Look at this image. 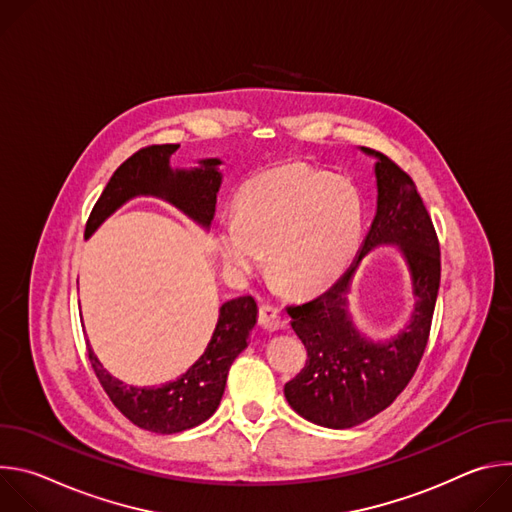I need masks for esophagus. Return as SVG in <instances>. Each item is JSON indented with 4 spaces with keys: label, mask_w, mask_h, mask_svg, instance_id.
Instances as JSON below:
<instances>
[{
    "label": "esophagus",
    "mask_w": 512,
    "mask_h": 512,
    "mask_svg": "<svg viewBox=\"0 0 512 512\" xmlns=\"http://www.w3.org/2000/svg\"><path fill=\"white\" fill-rule=\"evenodd\" d=\"M259 324L267 330V332H275L283 326V320H281V314L277 308L273 306H261L259 308Z\"/></svg>",
    "instance_id": "1"
}]
</instances>
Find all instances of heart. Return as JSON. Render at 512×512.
<instances>
[{"instance_id":"1","label":"heart","mask_w":512,"mask_h":512,"mask_svg":"<svg viewBox=\"0 0 512 512\" xmlns=\"http://www.w3.org/2000/svg\"><path fill=\"white\" fill-rule=\"evenodd\" d=\"M364 235L362 196L346 178L306 164H285L249 178L237 194V218L221 223L216 251L235 277L269 275L296 294L336 283Z\"/></svg>"}]
</instances>
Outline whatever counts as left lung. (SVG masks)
Wrapping results in <instances>:
<instances>
[{
	"label": "left lung",
	"instance_id": "8db88e82",
	"mask_svg": "<svg viewBox=\"0 0 512 512\" xmlns=\"http://www.w3.org/2000/svg\"><path fill=\"white\" fill-rule=\"evenodd\" d=\"M360 150L377 160V212L371 229L348 271L326 294L287 308L308 360L302 373L285 383V399L304 419L332 429L375 417L407 387L427 346L442 271L440 243L413 180L387 156ZM383 244L397 246L408 265L414 310L395 337L373 341L355 328L347 291L361 259Z\"/></svg>",
	"mask_w": 512,
	"mask_h": 512
}]
</instances>
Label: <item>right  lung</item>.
<instances>
[{
  "mask_svg": "<svg viewBox=\"0 0 512 512\" xmlns=\"http://www.w3.org/2000/svg\"><path fill=\"white\" fill-rule=\"evenodd\" d=\"M178 148L176 143L150 145L125 160L99 196L89 216L85 239L117 208L137 196L162 198L202 229H210L216 194L223 184V174L218 170L223 162L206 158L198 162V168L174 170L170 158ZM255 324L257 302L251 296L225 302L202 356L176 381L160 387L125 385L103 367L91 344H87V350L101 387L131 423L154 433H178L200 425L221 405L231 364L247 348Z\"/></svg>",
  "mask_w": 512,
  "mask_h": 512,
  "instance_id": "right-lung-1",
  "label": "right lung"
}]
</instances>
